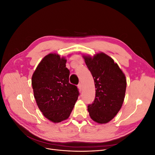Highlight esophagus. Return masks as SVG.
<instances>
[{
  "label": "esophagus",
  "instance_id": "34e87169",
  "mask_svg": "<svg viewBox=\"0 0 155 155\" xmlns=\"http://www.w3.org/2000/svg\"><path fill=\"white\" fill-rule=\"evenodd\" d=\"M78 88H79V91H81V90H82V87H83V85H82V84H81V83H80L79 84V85H78Z\"/></svg>",
  "mask_w": 155,
  "mask_h": 155
}]
</instances>
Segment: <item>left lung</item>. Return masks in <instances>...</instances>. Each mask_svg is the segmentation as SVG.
<instances>
[{
    "label": "left lung",
    "mask_w": 155,
    "mask_h": 155,
    "mask_svg": "<svg viewBox=\"0 0 155 155\" xmlns=\"http://www.w3.org/2000/svg\"><path fill=\"white\" fill-rule=\"evenodd\" d=\"M94 81L96 97L88 106V112L95 122H109L118 113L125 98L127 81L122 70L110 56L104 52L93 57L83 55Z\"/></svg>",
    "instance_id": "obj_1"
}]
</instances>
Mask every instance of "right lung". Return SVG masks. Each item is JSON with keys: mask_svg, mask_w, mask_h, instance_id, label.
<instances>
[{"mask_svg": "<svg viewBox=\"0 0 155 155\" xmlns=\"http://www.w3.org/2000/svg\"><path fill=\"white\" fill-rule=\"evenodd\" d=\"M67 59L55 53L43 58L32 75L37 105L46 118L59 123L68 118L78 98L76 85L69 83Z\"/></svg>", "mask_w": 155, "mask_h": 155, "instance_id": "1", "label": "right lung"}]
</instances>
